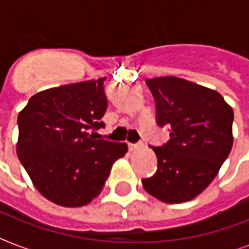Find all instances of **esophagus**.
Returning <instances> with one entry per match:
<instances>
[{"label":"esophagus","instance_id":"obj_1","mask_svg":"<svg viewBox=\"0 0 249 249\" xmlns=\"http://www.w3.org/2000/svg\"><path fill=\"white\" fill-rule=\"evenodd\" d=\"M128 146L130 151H134V150H137V148L142 147V143H129Z\"/></svg>","mask_w":249,"mask_h":249}]
</instances>
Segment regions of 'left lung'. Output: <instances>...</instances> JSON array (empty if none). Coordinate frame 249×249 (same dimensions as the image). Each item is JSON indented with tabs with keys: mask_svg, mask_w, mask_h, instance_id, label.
Here are the masks:
<instances>
[{
	"mask_svg": "<svg viewBox=\"0 0 249 249\" xmlns=\"http://www.w3.org/2000/svg\"><path fill=\"white\" fill-rule=\"evenodd\" d=\"M156 103L159 126H170V138L150 147L158 158L156 173L142 179L156 199L177 204L203 193L232 147L234 112L216 90L164 76L146 80Z\"/></svg>",
	"mask_w": 249,
	"mask_h": 249,
	"instance_id": "8db88e82",
	"label": "left lung"
}]
</instances>
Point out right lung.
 Segmentation results:
<instances>
[{"label":"right lung","mask_w":249,"mask_h":249,"mask_svg":"<svg viewBox=\"0 0 249 249\" xmlns=\"http://www.w3.org/2000/svg\"><path fill=\"white\" fill-rule=\"evenodd\" d=\"M106 77L42 90L18 116V158L42 196L83 207L101 194L126 143L95 140L107 109Z\"/></svg>","instance_id":"right-lung-1"}]
</instances>
